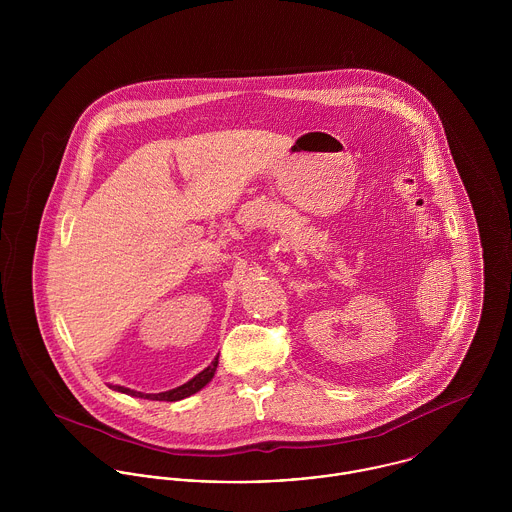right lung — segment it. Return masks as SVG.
Here are the masks:
<instances>
[{
	"instance_id": "obj_1",
	"label": "right lung",
	"mask_w": 512,
	"mask_h": 512,
	"mask_svg": "<svg viewBox=\"0 0 512 512\" xmlns=\"http://www.w3.org/2000/svg\"><path fill=\"white\" fill-rule=\"evenodd\" d=\"M217 366H219V357H217L211 365L207 366L203 372H199L195 378H191L187 384L177 386V388L167 390V392H159V394H144V392H136V390H130V388H126V386H118V384H116V386H110V388H114V390H118V392H124V394H130V396L146 398V400H165V402H175V400H183V398H187V396H191V394L199 392L205 384H209V382H211V378L215 376Z\"/></svg>"
}]
</instances>
